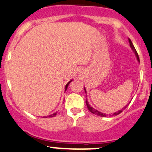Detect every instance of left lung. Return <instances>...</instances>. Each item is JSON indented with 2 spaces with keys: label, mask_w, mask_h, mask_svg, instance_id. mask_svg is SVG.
<instances>
[{
  "label": "left lung",
  "mask_w": 152,
  "mask_h": 152,
  "mask_svg": "<svg viewBox=\"0 0 152 152\" xmlns=\"http://www.w3.org/2000/svg\"><path fill=\"white\" fill-rule=\"evenodd\" d=\"M129 43H130V46H131V48H132V50H134V53H135V55H136V57H137V60H138V61H140V58H139L138 53H137V50H136L135 48H134V45H133L132 42L131 41V39H129ZM84 90H85V92H86V89H84ZM86 106H87L88 110H89L90 111V112L92 113L95 114V115H99V116H103V117H106L107 115H108V114H106V113H102L99 112V111H98V110H97L94 109L93 107H90V105H89V103H88L87 100L86 101ZM127 107H128V104L126 105V107H124V108H122V109L121 110H118V112H115V113H113V115H118V114L121 113L122 112V110H123L124 109H125V108H126Z\"/></svg>",
  "instance_id": "1"
}]
</instances>
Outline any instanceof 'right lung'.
<instances>
[{"label":"right lung","instance_id":"right-lung-1","mask_svg":"<svg viewBox=\"0 0 152 152\" xmlns=\"http://www.w3.org/2000/svg\"><path fill=\"white\" fill-rule=\"evenodd\" d=\"M72 80H70V81H69V83H68L66 85V87H65V91H66V90H67V88H68V86H69V83H70L71 82H72ZM57 113H53V114H51V115H49L48 117H53V116H55V115H57Z\"/></svg>","mask_w":152,"mask_h":152}]
</instances>
